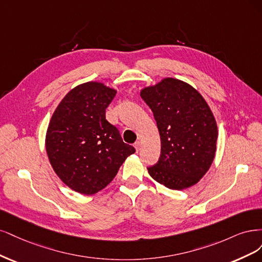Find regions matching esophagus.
<instances>
[{"label":"esophagus","instance_id":"obj_1","mask_svg":"<svg viewBox=\"0 0 262 262\" xmlns=\"http://www.w3.org/2000/svg\"><path fill=\"white\" fill-rule=\"evenodd\" d=\"M134 146H135V148H136V150L138 151V150L140 149V146H141V143H140V141L138 140V141H136V142H135V145H134Z\"/></svg>","mask_w":262,"mask_h":262}]
</instances>
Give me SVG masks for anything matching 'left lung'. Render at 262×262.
<instances>
[{
    "label": "left lung",
    "instance_id": "1",
    "mask_svg": "<svg viewBox=\"0 0 262 262\" xmlns=\"http://www.w3.org/2000/svg\"><path fill=\"white\" fill-rule=\"evenodd\" d=\"M140 96L154 113L161 138L159 161L147 167L150 176L175 190L197 184L216 150L217 127L206 100L175 78L142 89Z\"/></svg>",
    "mask_w": 262,
    "mask_h": 262
}]
</instances>
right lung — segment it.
<instances>
[{"label":"right lung","instance_id":"1","mask_svg":"<svg viewBox=\"0 0 262 262\" xmlns=\"http://www.w3.org/2000/svg\"><path fill=\"white\" fill-rule=\"evenodd\" d=\"M116 90L89 81L72 89L50 121L46 148L54 172L73 190L92 195L106 187L135 148L125 143L105 108Z\"/></svg>","mask_w":262,"mask_h":262}]
</instances>
